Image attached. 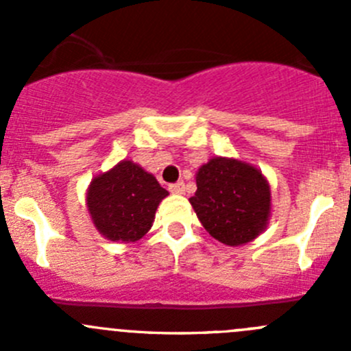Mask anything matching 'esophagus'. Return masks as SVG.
<instances>
[{"mask_svg":"<svg viewBox=\"0 0 351 351\" xmlns=\"http://www.w3.org/2000/svg\"><path fill=\"white\" fill-rule=\"evenodd\" d=\"M168 190L171 193H176V195H182L183 192H185V183L183 182H176V183H171V185L168 186Z\"/></svg>","mask_w":351,"mask_h":351,"instance_id":"34e87169","label":"esophagus"}]
</instances>
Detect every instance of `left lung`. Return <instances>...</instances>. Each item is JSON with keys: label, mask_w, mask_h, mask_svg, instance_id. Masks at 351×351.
<instances>
[{"label": "left lung", "mask_w": 351, "mask_h": 351, "mask_svg": "<svg viewBox=\"0 0 351 351\" xmlns=\"http://www.w3.org/2000/svg\"><path fill=\"white\" fill-rule=\"evenodd\" d=\"M190 204L212 238L239 246L267 228L270 186L254 166L214 158L198 169L197 192Z\"/></svg>", "instance_id": "obj_1"}]
</instances>
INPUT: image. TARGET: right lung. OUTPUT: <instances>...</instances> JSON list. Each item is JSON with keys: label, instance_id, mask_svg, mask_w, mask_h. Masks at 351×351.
Instances as JSON below:
<instances>
[{"label": "right lung", "instance_id": "1", "mask_svg": "<svg viewBox=\"0 0 351 351\" xmlns=\"http://www.w3.org/2000/svg\"><path fill=\"white\" fill-rule=\"evenodd\" d=\"M168 192L139 165L122 161L97 176L88 190V210L110 241L134 243L151 229L156 208Z\"/></svg>", "mask_w": 351, "mask_h": 351}]
</instances>
